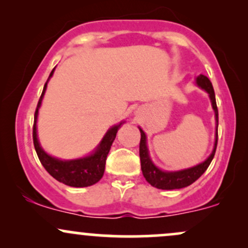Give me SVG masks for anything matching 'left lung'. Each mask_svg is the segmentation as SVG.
I'll return each mask as SVG.
<instances>
[{
  "label": "left lung",
  "mask_w": 248,
  "mask_h": 248,
  "mask_svg": "<svg viewBox=\"0 0 248 248\" xmlns=\"http://www.w3.org/2000/svg\"><path fill=\"white\" fill-rule=\"evenodd\" d=\"M196 84L200 87L207 91L209 94L210 100H212L213 108L215 111V119H217V124L219 125V112H217V100H215V93L213 89L212 82L206 76L200 74L196 78ZM140 131V168H142V172L144 175L145 180L150 183L153 187L158 189H164V190H170V189H180L185 188L187 186H190L191 183L195 182L198 178L203 174L209 167L210 162H212L213 157L215 155L217 145V138H215V145L214 150L210 154V156L204 162H202L199 166L189 168L186 170H180V171H162L154 163L151 162L150 157H149L148 148H146V136L142 129Z\"/></svg>",
  "instance_id": "8db88e82"
}]
</instances>
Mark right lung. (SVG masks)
I'll list each match as a JSON object with an SVG mask.
<instances>
[{
    "mask_svg": "<svg viewBox=\"0 0 248 248\" xmlns=\"http://www.w3.org/2000/svg\"><path fill=\"white\" fill-rule=\"evenodd\" d=\"M53 72H54V70L50 72L48 79H47L46 84H45L44 91L41 93L38 106H36L35 114H34V148H35L36 154H38L40 162H41L45 169L48 171L50 176H53L55 180L59 181V182L65 183L66 186H70V187H89V186L97 183L103 177L104 170H105L106 157L108 155V151H110L111 145H112L114 138H116L117 131H118L122 123L119 125H114V126L111 127L106 132L102 143H100L97 150L92 155L84 157V158L72 159V161H61V159L54 158V157L47 155L39 144L38 136H36V118H38L39 108L41 105L42 97H44L45 91H46L47 82H48L50 77L53 76Z\"/></svg>",
    "mask_w": 248,
    "mask_h": 248,
    "instance_id": "1",
    "label": "right lung"
}]
</instances>
